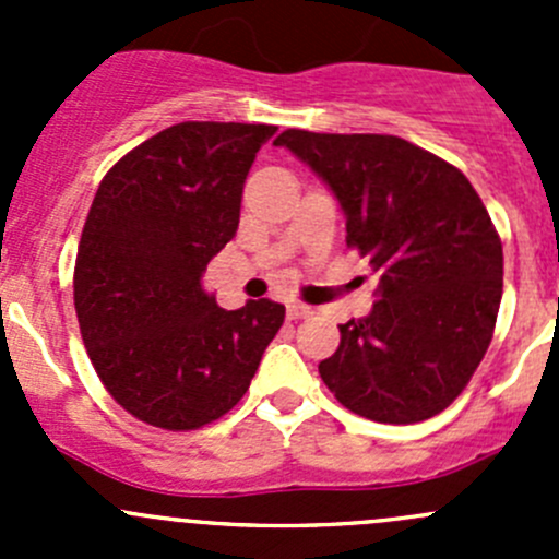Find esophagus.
I'll return each mask as SVG.
<instances>
[{
    "instance_id": "34e87169",
    "label": "esophagus",
    "mask_w": 559,
    "mask_h": 559,
    "mask_svg": "<svg viewBox=\"0 0 559 559\" xmlns=\"http://www.w3.org/2000/svg\"><path fill=\"white\" fill-rule=\"evenodd\" d=\"M306 316H311V308L302 306V302H289V306H286V319L289 321L306 319Z\"/></svg>"
}]
</instances>
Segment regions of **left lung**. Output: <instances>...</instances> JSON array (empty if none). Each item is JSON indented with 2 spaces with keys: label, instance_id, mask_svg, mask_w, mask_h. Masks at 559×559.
Returning <instances> with one entry per match:
<instances>
[{
  "label": "left lung",
  "instance_id": "1",
  "mask_svg": "<svg viewBox=\"0 0 559 559\" xmlns=\"http://www.w3.org/2000/svg\"><path fill=\"white\" fill-rule=\"evenodd\" d=\"M332 189L346 246L381 275L365 319L341 324L321 381L354 414L414 425L460 397L492 341L503 243L454 165L394 134L275 138Z\"/></svg>",
  "mask_w": 559,
  "mask_h": 559
}]
</instances>
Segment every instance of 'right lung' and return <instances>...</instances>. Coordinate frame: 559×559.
Wrapping results in <instances>:
<instances>
[{"mask_svg": "<svg viewBox=\"0 0 559 559\" xmlns=\"http://www.w3.org/2000/svg\"><path fill=\"white\" fill-rule=\"evenodd\" d=\"M278 127L183 121L116 162L75 259L83 346L110 397L162 430H200L246 394L286 308L224 311L202 289L235 238L246 175Z\"/></svg>", "mask_w": 559, "mask_h": 559, "instance_id": "add662e5", "label": "right lung"}]
</instances>
